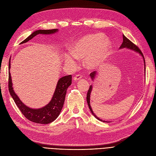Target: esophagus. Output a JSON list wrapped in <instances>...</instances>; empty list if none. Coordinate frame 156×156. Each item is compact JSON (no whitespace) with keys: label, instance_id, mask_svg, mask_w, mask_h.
I'll return each mask as SVG.
<instances>
[{"label":"esophagus","instance_id":"1","mask_svg":"<svg viewBox=\"0 0 156 156\" xmlns=\"http://www.w3.org/2000/svg\"><path fill=\"white\" fill-rule=\"evenodd\" d=\"M82 78V75H80V74H76V75H75L73 77V79H74V81H76V80H80Z\"/></svg>","mask_w":156,"mask_h":156}]
</instances>
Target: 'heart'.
<instances>
[{
  "label": "heart",
  "mask_w": 156,
  "mask_h": 156,
  "mask_svg": "<svg viewBox=\"0 0 156 156\" xmlns=\"http://www.w3.org/2000/svg\"><path fill=\"white\" fill-rule=\"evenodd\" d=\"M110 43L101 34H88L74 44L73 53L66 57V61L75 64L77 58H85V63L90 69L96 68L102 63L110 51Z\"/></svg>",
  "instance_id": "1"
}]
</instances>
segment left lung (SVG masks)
I'll list each match as a JSON object with an SVG mask.
<instances>
[{"instance_id":"left-lung-1","label":"left lung","mask_w":156,"mask_h":156,"mask_svg":"<svg viewBox=\"0 0 156 156\" xmlns=\"http://www.w3.org/2000/svg\"><path fill=\"white\" fill-rule=\"evenodd\" d=\"M120 48H127L131 49V50H134V51H136L140 53L141 54V55L142 56H143V57H144V63H145V58H144V55H143V53H142V52H141V51L140 50V49L138 48V47L136 44H134L132 41H130L129 39H127L124 35H123V43H122V44H121ZM96 71H93V72H92V73L90 74V76L92 80H94V78H95V76H96ZM92 85H90V87H89V90H88V92H87V103H88V106H89V109H90V110L91 113H92L93 115H94L95 117H96L97 119H98V120H101V121H103L102 120H101L100 119H99V118L96 115L94 114V113L93 112V111H92V108H91V106H90V93H91V91H92ZM103 122H105V121L103 120ZM106 122H108V121Z\"/></svg>"}]
</instances>
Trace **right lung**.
<instances>
[{"mask_svg": "<svg viewBox=\"0 0 156 156\" xmlns=\"http://www.w3.org/2000/svg\"><path fill=\"white\" fill-rule=\"evenodd\" d=\"M57 29L51 30H39L34 32L31 35L27 38H26L21 43V44L25 43L29 41L34 37H35L39 34H50L55 33L57 31ZM10 60L9 62V69H10ZM72 83V76L67 75L62 77L58 81L56 89L54 92L53 98L50 102L43 108L39 109H32L27 106H26L20 100L17 95L13 90L12 87V82L11 74L9 72V80H8V88L11 97L14 100L16 106L18 107L19 110L21 111L22 113L25 116L26 119L33 122L42 124H49L51 122L55 120L61 112L64 103L65 97L67 92V89Z\"/></svg>", "mask_w": 156, "mask_h": 156, "instance_id": "add662e5", "label": "right lung"}]
</instances>
